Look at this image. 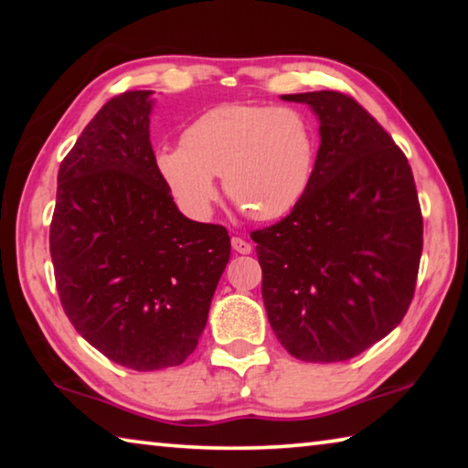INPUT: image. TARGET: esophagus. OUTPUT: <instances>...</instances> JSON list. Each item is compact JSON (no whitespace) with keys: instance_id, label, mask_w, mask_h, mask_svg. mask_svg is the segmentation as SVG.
<instances>
[{"instance_id":"34e87169","label":"esophagus","mask_w":468,"mask_h":468,"mask_svg":"<svg viewBox=\"0 0 468 468\" xmlns=\"http://www.w3.org/2000/svg\"><path fill=\"white\" fill-rule=\"evenodd\" d=\"M231 245H233V250H235L237 253H250V251H251V245H250L248 241H245V239H241V237H233Z\"/></svg>"}]
</instances>
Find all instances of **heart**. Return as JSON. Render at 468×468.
Here are the masks:
<instances>
[{
  "instance_id": "obj_1",
  "label": "heart",
  "mask_w": 468,
  "mask_h": 468,
  "mask_svg": "<svg viewBox=\"0 0 468 468\" xmlns=\"http://www.w3.org/2000/svg\"><path fill=\"white\" fill-rule=\"evenodd\" d=\"M184 146L154 154L158 176L187 215L202 218L217 200V176L233 202L260 220L295 208L312 184L318 136L295 107L225 102L187 125Z\"/></svg>"
}]
</instances>
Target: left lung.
Here are the masks:
<instances>
[{
	"mask_svg": "<svg viewBox=\"0 0 468 468\" xmlns=\"http://www.w3.org/2000/svg\"><path fill=\"white\" fill-rule=\"evenodd\" d=\"M320 120L312 184L291 215L251 233L276 338L301 361L357 357L413 301L423 217L402 150L336 90L282 94Z\"/></svg>",
	"mask_w": 468,
	"mask_h": 468,
	"instance_id": "1",
	"label": "left lung"
}]
</instances>
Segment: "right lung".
I'll return each mask as SVG.
<instances>
[{"mask_svg": "<svg viewBox=\"0 0 468 468\" xmlns=\"http://www.w3.org/2000/svg\"><path fill=\"white\" fill-rule=\"evenodd\" d=\"M153 90L107 101L58 173L49 231L63 312L107 359L181 366L231 256L225 227L189 220L154 167Z\"/></svg>", "mask_w": 468, "mask_h": 468, "instance_id": "right-lung-1", "label": "right lung"}]
</instances>
